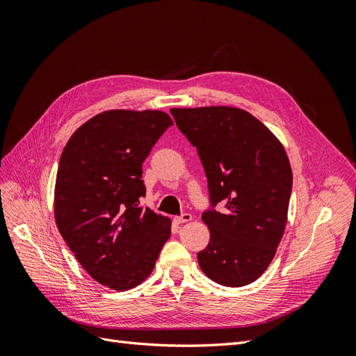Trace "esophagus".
I'll return each mask as SVG.
<instances>
[{
	"label": "esophagus",
	"mask_w": 356,
	"mask_h": 356,
	"mask_svg": "<svg viewBox=\"0 0 356 356\" xmlns=\"http://www.w3.org/2000/svg\"><path fill=\"white\" fill-rule=\"evenodd\" d=\"M193 220V215L191 213H182L181 217H175L174 218V221L177 222V224H184V222H188V221H191Z\"/></svg>",
	"instance_id": "obj_1"
}]
</instances>
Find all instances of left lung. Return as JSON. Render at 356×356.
Here are the masks:
<instances>
[{
    "label": "left lung",
    "mask_w": 356,
    "mask_h": 356,
    "mask_svg": "<svg viewBox=\"0 0 356 356\" xmlns=\"http://www.w3.org/2000/svg\"><path fill=\"white\" fill-rule=\"evenodd\" d=\"M179 131L197 148L212 204L202 215L211 241L197 254L202 272L224 286L257 281L284 236L293 170L282 143L236 106L172 108Z\"/></svg>",
    "instance_id": "8db88e82"
}]
</instances>
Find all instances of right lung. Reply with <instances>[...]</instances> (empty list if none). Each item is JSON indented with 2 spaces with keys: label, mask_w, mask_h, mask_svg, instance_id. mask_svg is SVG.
<instances>
[{
  "label": "right lung",
  "mask_w": 356,
  "mask_h": 356,
  "mask_svg": "<svg viewBox=\"0 0 356 356\" xmlns=\"http://www.w3.org/2000/svg\"><path fill=\"white\" fill-rule=\"evenodd\" d=\"M172 118L159 110H108L72 134L55 184L58 230L96 282L127 291L153 272L170 218L139 207L143 163Z\"/></svg>",
  "instance_id": "1"
}]
</instances>
